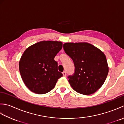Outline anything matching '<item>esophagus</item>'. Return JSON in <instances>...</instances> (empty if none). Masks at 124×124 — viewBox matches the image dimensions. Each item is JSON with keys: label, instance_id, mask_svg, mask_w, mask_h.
<instances>
[{"label": "esophagus", "instance_id": "1", "mask_svg": "<svg viewBox=\"0 0 124 124\" xmlns=\"http://www.w3.org/2000/svg\"><path fill=\"white\" fill-rule=\"evenodd\" d=\"M62 74H63V76L64 77H65V76H67V73H66V72H65V71L63 72H62Z\"/></svg>", "mask_w": 124, "mask_h": 124}]
</instances>
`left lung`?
I'll return each instance as SVG.
<instances>
[{"mask_svg":"<svg viewBox=\"0 0 124 124\" xmlns=\"http://www.w3.org/2000/svg\"><path fill=\"white\" fill-rule=\"evenodd\" d=\"M63 49L75 65L74 74L68 77L71 86L80 94L94 93L103 85L108 74L104 54L87 43H67Z\"/></svg>","mask_w":124,"mask_h":124,"instance_id":"8db88e82","label":"left lung"}]
</instances>
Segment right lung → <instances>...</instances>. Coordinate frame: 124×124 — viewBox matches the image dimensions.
Here are the masks:
<instances>
[{"mask_svg": "<svg viewBox=\"0 0 124 124\" xmlns=\"http://www.w3.org/2000/svg\"><path fill=\"white\" fill-rule=\"evenodd\" d=\"M62 48L61 41H43L28 47L23 53L19 70L23 82L31 91L38 94L48 93L62 77L54 60Z\"/></svg>", "mask_w": 124, "mask_h": 124, "instance_id": "1", "label": "right lung"}]
</instances>
